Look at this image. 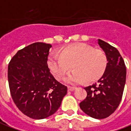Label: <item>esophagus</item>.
Segmentation results:
<instances>
[{
  "label": "esophagus",
  "instance_id": "esophagus-1",
  "mask_svg": "<svg viewBox=\"0 0 131 131\" xmlns=\"http://www.w3.org/2000/svg\"><path fill=\"white\" fill-rule=\"evenodd\" d=\"M75 89H76L75 87H72V86H69V87H68V90H69L70 91H73Z\"/></svg>",
  "mask_w": 131,
  "mask_h": 131
}]
</instances>
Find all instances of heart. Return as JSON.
I'll use <instances>...</instances> for the list:
<instances>
[{
	"label": "heart",
	"instance_id": "heart-1",
	"mask_svg": "<svg viewBox=\"0 0 131 131\" xmlns=\"http://www.w3.org/2000/svg\"><path fill=\"white\" fill-rule=\"evenodd\" d=\"M48 66L58 80L72 70L65 80L69 83L92 82L99 78L106 70L107 57L104 51L88 44L74 43L58 52H53L48 59Z\"/></svg>",
	"mask_w": 131,
	"mask_h": 131
}]
</instances>
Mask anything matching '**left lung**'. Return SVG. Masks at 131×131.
I'll return each instance as SVG.
<instances>
[{"label":"left lung","instance_id":"left-lung-1","mask_svg":"<svg viewBox=\"0 0 131 131\" xmlns=\"http://www.w3.org/2000/svg\"><path fill=\"white\" fill-rule=\"evenodd\" d=\"M98 43L106 53L107 65L97 83L84 88L87 96L80 103V107L93 118L104 119L119 106L125 84L126 67L116 48L100 39Z\"/></svg>","mask_w":131,"mask_h":131}]
</instances>
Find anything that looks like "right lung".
Segmentation results:
<instances>
[{"instance_id":"obj_1","label":"right lung","mask_w":131,"mask_h":131,"mask_svg":"<svg viewBox=\"0 0 131 131\" xmlns=\"http://www.w3.org/2000/svg\"><path fill=\"white\" fill-rule=\"evenodd\" d=\"M51 44L34 43L21 49L8 67L12 99L19 110L35 119L53 115L67 88L54 78L48 66Z\"/></svg>"}]
</instances>
